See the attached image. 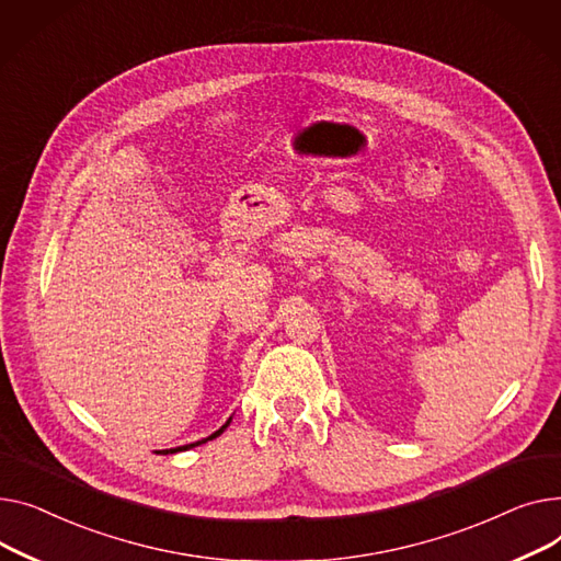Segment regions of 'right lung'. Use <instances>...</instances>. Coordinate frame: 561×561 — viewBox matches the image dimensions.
Returning <instances> with one entry per match:
<instances>
[{
	"label": "right lung",
	"mask_w": 561,
	"mask_h": 561,
	"mask_svg": "<svg viewBox=\"0 0 561 561\" xmlns=\"http://www.w3.org/2000/svg\"><path fill=\"white\" fill-rule=\"evenodd\" d=\"M228 423H230V419L219 427V431H215L210 437H206V439H202V442H194V444H185V446H179V448H170V450H158V453H162V455H168V453H179V450H187V448H194V446H199V444H206V442H210V439H215V437H219L226 427H228Z\"/></svg>",
	"instance_id": "right-lung-1"
}]
</instances>
